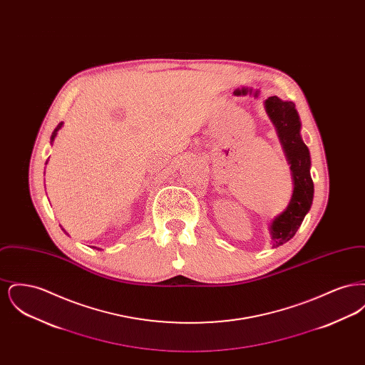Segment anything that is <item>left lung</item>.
Instances as JSON below:
<instances>
[{
	"label": "left lung",
	"instance_id": "left-lung-1",
	"mask_svg": "<svg viewBox=\"0 0 365 365\" xmlns=\"http://www.w3.org/2000/svg\"><path fill=\"white\" fill-rule=\"evenodd\" d=\"M265 110L274 123L280 143L290 164L294 190L292 200L271 226L272 246L290 241L301 226L313 201V180L311 176V155L301 138V122L294 103L282 101L277 96L265 100Z\"/></svg>",
	"mask_w": 365,
	"mask_h": 365
}]
</instances>
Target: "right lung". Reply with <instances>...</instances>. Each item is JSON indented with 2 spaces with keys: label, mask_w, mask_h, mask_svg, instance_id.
Returning <instances> with one entry per match:
<instances>
[{
  "label": "right lung",
  "mask_w": 365,
  "mask_h": 365,
  "mask_svg": "<svg viewBox=\"0 0 365 365\" xmlns=\"http://www.w3.org/2000/svg\"><path fill=\"white\" fill-rule=\"evenodd\" d=\"M61 127H63V122L58 123V125L54 128V131L52 133V137H51V143H53V140H54L56 135H57V131H58ZM46 164H48V161H46Z\"/></svg>",
  "instance_id": "obj_1"
}]
</instances>
